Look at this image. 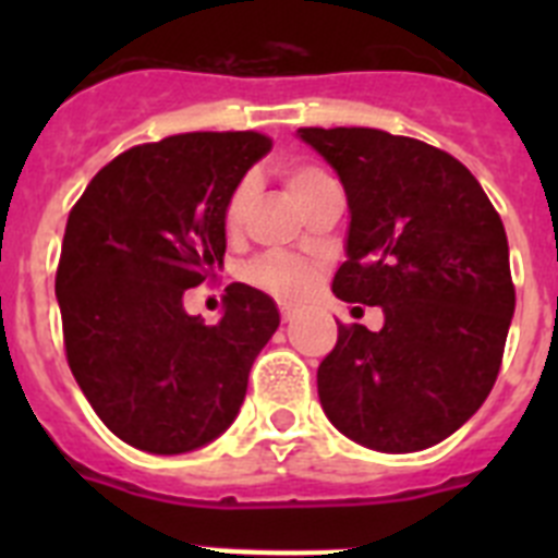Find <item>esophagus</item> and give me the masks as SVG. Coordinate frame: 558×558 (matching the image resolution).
<instances>
[{
	"label": "esophagus",
	"instance_id": "34e87169",
	"mask_svg": "<svg viewBox=\"0 0 558 558\" xmlns=\"http://www.w3.org/2000/svg\"><path fill=\"white\" fill-rule=\"evenodd\" d=\"M279 313H282V322H290V318H293V304H288V302H282L279 304Z\"/></svg>",
	"mask_w": 558,
	"mask_h": 558
}]
</instances>
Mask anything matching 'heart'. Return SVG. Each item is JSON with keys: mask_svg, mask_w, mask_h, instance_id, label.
Wrapping results in <instances>:
<instances>
[{"mask_svg": "<svg viewBox=\"0 0 558 558\" xmlns=\"http://www.w3.org/2000/svg\"><path fill=\"white\" fill-rule=\"evenodd\" d=\"M284 181H288L293 198L302 204L315 186H322L324 181H329L327 172L322 167L307 165V161H293V165L284 167ZM251 181H240V184L231 190L229 201L223 206V223L226 229L234 231L240 229L245 218V209L251 204ZM243 279L256 290H265V293L276 295V299H295L302 295L304 290L313 282V270L304 259L299 256L282 254V251H268V254H259L254 259L243 265Z\"/></svg>", "mask_w": 558, "mask_h": 558, "instance_id": "1", "label": "heart"}]
</instances>
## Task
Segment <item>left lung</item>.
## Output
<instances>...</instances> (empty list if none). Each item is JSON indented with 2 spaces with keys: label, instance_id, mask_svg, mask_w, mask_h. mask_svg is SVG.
<instances>
[{
  "label": "left lung",
  "instance_id": "left-lung-1",
  "mask_svg": "<svg viewBox=\"0 0 558 558\" xmlns=\"http://www.w3.org/2000/svg\"><path fill=\"white\" fill-rule=\"evenodd\" d=\"M347 190L343 302L379 304L386 327L338 324L318 366L324 413L379 452L445 441L483 405L514 315L506 229L447 150L377 128H299ZM360 310V307H354Z\"/></svg>",
  "mask_w": 558,
  "mask_h": 558
}]
</instances>
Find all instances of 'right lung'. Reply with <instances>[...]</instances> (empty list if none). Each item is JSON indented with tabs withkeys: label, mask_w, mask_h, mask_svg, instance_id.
Segmentation results:
<instances>
[{
	"label": "right lung",
	"mask_w": 558,
	"mask_h": 558,
	"mask_svg": "<svg viewBox=\"0 0 558 558\" xmlns=\"http://www.w3.org/2000/svg\"><path fill=\"white\" fill-rule=\"evenodd\" d=\"M268 150L256 131L136 145L69 211L56 274L66 363L102 425L136 450L175 456L218 438L279 327L276 304L243 282L226 288L220 324L184 310V290L223 265L231 190Z\"/></svg>",
	"instance_id": "obj_1"
}]
</instances>
